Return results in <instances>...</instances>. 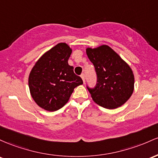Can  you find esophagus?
Masks as SVG:
<instances>
[{
	"label": "esophagus",
	"instance_id": "obj_1",
	"mask_svg": "<svg viewBox=\"0 0 158 158\" xmlns=\"http://www.w3.org/2000/svg\"><path fill=\"white\" fill-rule=\"evenodd\" d=\"M81 78H82L83 82H84V83H85V74H81Z\"/></svg>",
	"mask_w": 158,
	"mask_h": 158
}]
</instances>
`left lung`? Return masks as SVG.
<instances>
[{
	"label": "left lung",
	"instance_id": "obj_1",
	"mask_svg": "<svg viewBox=\"0 0 158 158\" xmlns=\"http://www.w3.org/2000/svg\"><path fill=\"white\" fill-rule=\"evenodd\" d=\"M86 54L97 76L93 88L86 85L94 102L107 109L125 104L134 91V77L130 66L107 45L87 48Z\"/></svg>",
	"mask_w": 158,
	"mask_h": 158
}]
</instances>
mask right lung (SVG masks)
<instances>
[{"label":"right lung","instance_id":"add662e5","mask_svg":"<svg viewBox=\"0 0 158 158\" xmlns=\"http://www.w3.org/2000/svg\"><path fill=\"white\" fill-rule=\"evenodd\" d=\"M71 54L72 49L67 44H57L41 56L30 73L32 98L46 110L63 107L74 89L83 84L81 77L74 73V67L68 63Z\"/></svg>","mask_w":158,"mask_h":158}]
</instances>
